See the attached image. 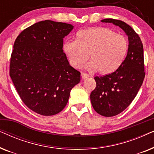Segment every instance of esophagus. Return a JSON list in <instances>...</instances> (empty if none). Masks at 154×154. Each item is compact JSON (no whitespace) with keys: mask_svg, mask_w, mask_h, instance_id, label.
Listing matches in <instances>:
<instances>
[{"mask_svg":"<svg viewBox=\"0 0 154 154\" xmlns=\"http://www.w3.org/2000/svg\"><path fill=\"white\" fill-rule=\"evenodd\" d=\"M81 76H82V79H88V77H89V75H88L87 73H81Z\"/></svg>","mask_w":154,"mask_h":154,"instance_id":"obj_1","label":"esophagus"}]
</instances>
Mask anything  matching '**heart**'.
<instances>
[{"instance_id":"heart-1","label":"heart","mask_w":154,"mask_h":154,"mask_svg":"<svg viewBox=\"0 0 154 154\" xmlns=\"http://www.w3.org/2000/svg\"><path fill=\"white\" fill-rule=\"evenodd\" d=\"M129 44L123 35L105 27L97 26L79 31L76 41L64 43V51L69 64L79 69L89 60L90 69H97L103 75L114 72L127 56Z\"/></svg>"}]
</instances>
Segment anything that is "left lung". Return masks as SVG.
Masks as SVG:
<instances>
[{
	"instance_id": "left-lung-1",
	"label": "left lung",
	"mask_w": 154,
	"mask_h": 154,
	"mask_svg": "<svg viewBox=\"0 0 154 154\" xmlns=\"http://www.w3.org/2000/svg\"><path fill=\"white\" fill-rule=\"evenodd\" d=\"M102 22L112 23L123 29L128 38L127 56L114 72L94 77L96 88L90 94L94 110L105 117L114 116L131 104L144 81V49L140 36L131 26L121 20L104 19Z\"/></svg>"
}]
</instances>
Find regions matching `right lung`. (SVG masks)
<instances>
[{
  "label": "right lung",
  "instance_id": "1",
  "mask_svg": "<svg viewBox=\"0 0 154 154\" xmlns=\"http://www.w3.org/2000/svg\"><path fill=\"white\" fill-rule=\"evenodd\" d=\"M73 26L45 20L21 32L14 43L10 76L20 98L38 114L53 116L68 102L81 73L69 64L63 38Z\"/></svg>",
  "mask_w": 154,
  "mask_h": 154
}]
</instances>
